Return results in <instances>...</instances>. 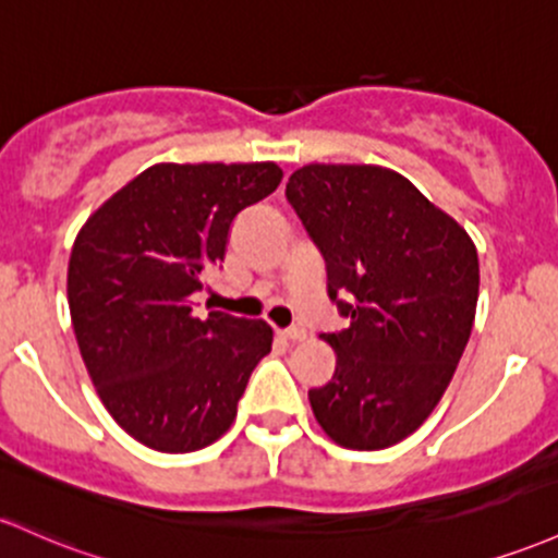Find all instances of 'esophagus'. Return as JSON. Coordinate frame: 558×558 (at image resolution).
<instances>
[{"instance_id":"34e87169","label":"esophagus","mask_w":558,"mask_h":558,"mask_svg":"<svg viewBox=\"0 0 558 558\" xmlns=\"http://www.w3.org/2000/svg\"><path fill=\"white\" fill-rule=\"evenodd\" d=\"M280 336H283V339H289V341H302L304 336H307V330H304L302 326H291V328H283V330H278Z\"/></svg>"}]
</instances>
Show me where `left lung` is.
Returning <instances> with one entry per match:
<instances>
[{"instance_id": "left-lung-1", "label": "left lung", "mask_w": 558, "mask_h": 558, "mask_svg": "<svg viewBox=\"0 0 558 558\" xmlns=\"http://www.w3.org/2000/svg\"><path fill=\"white\" fill-rule=\"evenodd\" d=\"M286 198L349 320L320 336L336 371L310 389L312 413L341 448L397 445L428 418L466 349L480 296L474 241L413 182L371 163H310Z\"/></svg>"}]
</instances>
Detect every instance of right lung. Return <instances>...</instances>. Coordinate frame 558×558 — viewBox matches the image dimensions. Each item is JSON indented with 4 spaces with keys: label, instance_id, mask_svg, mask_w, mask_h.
Returning <instances> with one entry per match:
<instances>
[{
    "label": "right lung",
    "instance_id": "right-lung-1",
    "mask_svg": "<svg viewBox=\"0 0 558 558\" xmlns=\"http://www.w3.org/2000/svg\"><path fill=\"white\" fill-rule=\"evenodd\" d=\"M283 180L278 163H156L78 230L69 307L78 352L113 421L145 448L193 452L228 432L272 328L193 315L230 228Z\"/></svg>",
    "mask_w": 558,
    "mask_h": 558
}]
</instances>
